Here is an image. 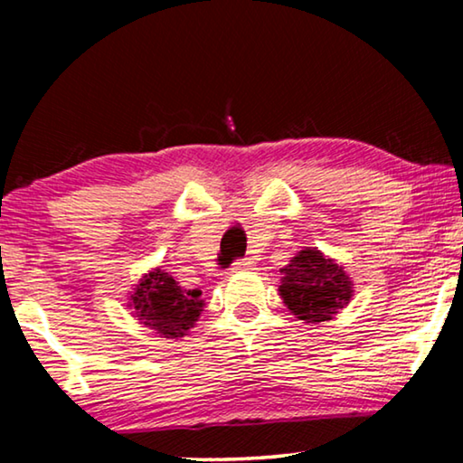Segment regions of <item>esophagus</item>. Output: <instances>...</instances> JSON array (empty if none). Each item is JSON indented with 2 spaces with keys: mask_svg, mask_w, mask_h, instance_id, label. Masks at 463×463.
<instances>
[{
  "mask_svg": "<svg viewBox=\"0 0 463 463\" xmlns=\"http://www.w3.org/2000/svg\"><path fill=\"white\" fill-rule=\"evenodd\" d=\"M252 268V261L250 259H236L232 265L233 271H240V269H250Z\"/></svg>",
  "mask_w": 463,
  "mask_h": 463,
  "instance_id": "obj_1",
  "label": "esophagus"
}]
</instances>
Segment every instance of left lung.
Listing matches in <instances>:
<instances>
[{"instance_id": "8db88e82", "label": "left lung", "mask_w": 463, "mask_h": 463, "mask_svg": "<svg viewBox=\"0 0 463 463\" xmlns=\"http://www.w3.org/2000/svg\"><path fill=\"white\" fill-rule=\"evenodd\" d=\"M280 295L290 314L307 325L331 320L352 299V280L339 263L306 249L280 269Z\"/></svg>"}]
</instances>
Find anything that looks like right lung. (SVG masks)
<instances>
[{
    "mask_svg": "<svg viewBox=\"0 0 463 463\" xmlns=\"http://www.w3.org/2000/svg\"><path fill=\"white\" fill-rule=\"evenodd\" d=\"M202 290H183L168 271L156 269L141 280L128 306L145 326L166 339L183 337L195 325L204 307Z\"/></svg>",
    "mask_w": 463,
    "mask_h": 463,
    "instance_id": "1",
    "label": "right lung"
}]
</instances>
